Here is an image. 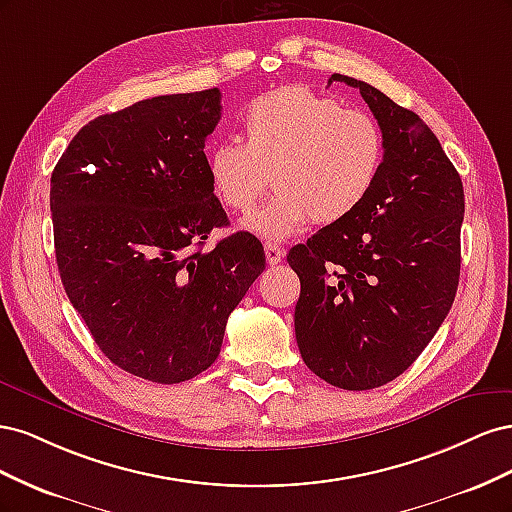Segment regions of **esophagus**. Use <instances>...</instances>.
I'll return each mask as SVG.
<instances>
[{
    "label": "esophagus",
    "mask_w": 512,
    "mask_h": 512,
    "mask_svg": "<svg viewBox=\"0 0 512 512\" xmlns=\"http://www.w3.org/2000/svg\"><path fill=\"white\" fill-rule=\"evenodd\" d=\"M265 256H267V262L273 267V265H280V262L284 260V247H280L277 243H271L267 241L265 243Z\"/></svg>",
    "instance_id": "esophagus-1"
}]
</instances>
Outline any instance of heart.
Masks as SVG:
<instances>
[{"label": "heart", "mask_w": 512, "mask_h": 512, "mask_svg": "<svg viewBox=\"0 0 512 512\" xmlns=\"http://www.w3.org/2000/svg\"><path fill=\"white\" fill-rule=\"evenodd\" d=\"M243 132L245 145L226 141L209 151V183L226 209L245 213L267 192L271 177L275 196L243 222L265 239H286L309 220H346L384 168L380 123L303 85L277 87L252 100Z\"/></svg>", "instance_id": "b5f03b06"}]
</instances>
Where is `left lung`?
Listing matches in <instances>:
<instances>
[{
    "instance_id": "obj_1",
    "label": "left lung",
    "mask_w": 512,
    "mask_h": 512,
    "mask_svg": "<svg viewBox=\"0 0 512 512\" xmlns=\"http://www.w3.org/2000/svg\"><path fill=\"white\" fill-rule=\"evenodd\" d=\"M386 138L376 188L346 220L294 245V333L305 365L346 391L395 380L418 359L455 301L463 185L427 123L352 76Z\"/></svg>"
}]
</instances>
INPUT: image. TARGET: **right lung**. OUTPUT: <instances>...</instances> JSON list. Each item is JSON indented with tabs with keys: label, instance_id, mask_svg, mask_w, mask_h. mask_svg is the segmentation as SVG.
I'll return each mask as SVG.
<instances>
[{
	"label": "right lung",
	"instance_id": "right-lung-1",
	"mask_svg": "<svg viewBox=\"0 0 512 512\" xmlns=\"http://www.w3.org/2000/svg\"><path fill=\"white\" fill-rule=\"evenodd\" d=\"M220 89L141 100L76 134L51 177L61 284L104 356L158 384L218 359L226 322L265 271V250L235 232L215 198L205 143Z\"/></svg>",
	"mask_w": 512,
	"mask_h": 512
}]
</instances>
